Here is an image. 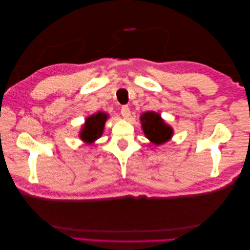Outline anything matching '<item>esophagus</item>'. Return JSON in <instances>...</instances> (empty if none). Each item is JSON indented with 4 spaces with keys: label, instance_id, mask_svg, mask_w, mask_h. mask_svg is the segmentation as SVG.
Instances as JSON below:
<instances>
[{
    "label": "esophagus",
    "instance_id": "1",
    "mask_svg": "<svg viewBox=\"0 0 250 250\" xmlns=\"http://www.w3.org/2000/svg\"><path fill=\"white\" fill-rule=\"evenodd\" d=\"M121 115H122V117H124L125 119H128L129 118L130 115H131V110H130V108L128 107V106H122Z\"/></svg>",
    "mask_w": 250,
    "mask_h": 250
}]
</instances>
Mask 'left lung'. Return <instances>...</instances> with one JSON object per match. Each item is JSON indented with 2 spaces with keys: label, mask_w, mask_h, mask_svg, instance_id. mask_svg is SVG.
Segmentation results:
<instances>
[{
  "label": "left lung",
  "mask_w": 250,
  "mask_h": 250,
  "mask_svg": "<svg viewBox=\"0 0 250 250\" xmlns=\"http://www.w3.org/2000/svg\"><path fill=\"white\" fill-rule=\"evenodd\" d=\"M140 120L145 136L156 146L166 144L173 137V128L159 113L153 110L146 111L141 115Z\"/></svg>",
  "instance_id": "1"
}]
</instances>
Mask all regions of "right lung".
<instances>
[{
	"label": "right lung",
	"mask_w": 250,
	"mask_h": 250,
	"mask_svg": "<svg viewBox=\"0 0 250 250\" xmlns=\"http://www.w3.org/2000/svg\"><path fill=\"white\" fill-rule=\"evenodd\" d=\"M108 118L109 115L105 111H97V113L87 117L78 133L79 139L88 145H92L95 141L102 136L105 122Z\"/></svg>",
	"instance_id": "1"
}]
</instances>
